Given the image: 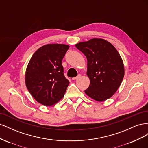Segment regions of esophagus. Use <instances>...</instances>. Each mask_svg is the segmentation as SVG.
<instances>
[{"label": "esophagus", "mask_w": 148, "mask_h": 148, "mask_svg": "<svg viewBox=\"0 0 148 148\" xmlns=\"http://www.w3.org/2000/svg\"><path fill=\"white\" fill-rule=\"evenodd\" d=\"M80 77H81V75H78L77 76V77H74V78H72V79H73V80H75V79H77L79 78Z\"/></svg>", "instance_id": "obj_1"}]
</instances>
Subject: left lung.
Listing matches in <instances>:
<instances>
[{
  "mask_svg": "<svg viewBox=\"0 0 148 148\" xmlns=\"http://www.w3.org/2000/svg\"><path fill=\"white\" fill-rule=\"evenodd\" d=\"M87 58L90 84L85 93L102 102L113 96L124 77V65L112 44L102 39H92L75 45Z\"/></svg>",
  "mask_w": 148,
  "mask_h": 148,
  "instance_id": "1",
  "label": "left lung"
}]
</instances>
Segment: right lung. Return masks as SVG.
I'll list each match as a JSON object with an SVG mask.
<instances>
[{"mask_svg": "<svg viewBox=\"0 0 148 148\" xmlns=\"http://www.w3.org/2000/svg\"><path fill=\"white\" fill-rule=\"evenodd\" d=\"M69 46L49 44L39 48L26 70V86L40 104H55L64 97L70 82L64 74L62 59Z\"/></svg>", "mask_w": 148, "mask_h": 148, "instance_id": "obj_1", "label": "right lung"}]
</instances>
